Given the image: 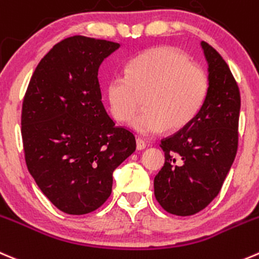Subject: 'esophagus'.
Returning <instances> with one entry per match:
<instances>
[{
    "label": "esophagus",
    "instance_id": "1",
    "mask_svg": "<svg viewBox=\"0 0 259 259\" xmlns=\"http://www.w3.org/2000/svg\"><path fill=\"white\" fill-rule=\"evenodd\" d=\"M145 147H147V143H145V140L142 139V138H138V139H137V149L142 150V149H144Z\"/></svg>",
    "mask_w": 259,
    "mask_h": 259
}]
</instances>
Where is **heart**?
<instances>
[{
	"instance_id": "obj_1",
	"label": "heart",
	"mask_w": 259,
	"mask_h": 259,
	"mask_svg": "<svg viewBox=\"0 0 259 259\" xmlns=\"http://www.w3.org/2000/svg\"><path fill=\"white\" fill-rule=\"evenodd\" d=\"M209 92V78L199 64L180 50L155 47L130 60L126 76L116 74L107 83V100L115 119L126 122L142 101L147 109L133 120L140 134L183 129L201 110Z\"/></svg>"
}]
</instances>
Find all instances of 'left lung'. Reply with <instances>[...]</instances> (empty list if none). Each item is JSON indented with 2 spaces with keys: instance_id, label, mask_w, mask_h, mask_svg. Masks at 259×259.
<instances>
[{
  "instance_id": "1",
  "label": "left lung",
  "mask_w": 259,
  "mask_h": 259,
  "mask_svg": "<svg viewBox=\"0 0 259 259\" xmlns=\"http://www.w3.org/2000/svg\"><path fill=\"white\" fill-rule=\"evenodd\" d=\"M209 63V92L186 127L160 140L165 162L154 178L163 210L188 217L204 210L220 192L238 150L240 94L222 55L202 41Z\"/></svg>"
}]
</instances>
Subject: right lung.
<instances>
[{"instance_id":"1","label":"right lung","mask_w":259,"mask_h":259,"mask_svg":"<svg viewBox=\"0 0 259 259\" xmlns=\"http://www.w3.org/2000/svg\"><path fill=\"white\" fill-rule=\"evenodd\" d=\"M119 48L74 35L40 60L21 110L25 162L60 211H95L111 195L112 172L135 152L133 132L115 126L101 101L99 67Z\"/></svg>"}]
</instances>
